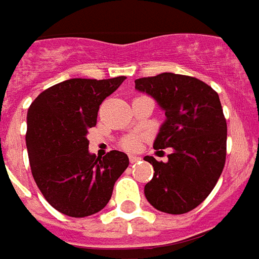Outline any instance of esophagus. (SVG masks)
Wrapping results in <instances>:
<instances>
[{"instance_id":"1","label":"esophagus","mask_w":259,"mask_h":259,"mask_svg":"<svg viewBox=\"0 0 259 259\" xmlns=\"http://www.w3.org/2000/svg\"><path fill=\"white\" fill-rule=\"evenodd\" d=\"M138 160H141V157H138V156H135V155H130V162H131V164L137 163Z\"/></svg>"}]
</instances>
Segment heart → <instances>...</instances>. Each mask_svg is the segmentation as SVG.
I'll use <instances>...</instances> for the list:
<instances>
[{"instance_id":"heart-1","label":"heart","mask_w":259,"mask_h":259,"mask_svg":"<svg viewBox=\"0 0 259 259\" xmlns=\"http://www.w3.org/2000/svg\"><path fill=\"white\" fill-rule=\"evenodd\" d=\"M122 146L128 150H135L139 146V139L137 137H126L122 141Z\"/></svg>"}]
</instances>
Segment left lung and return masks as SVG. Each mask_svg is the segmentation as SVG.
<instances>
[{"instance_id":"8db88e82","label":"left lung","mask_w":259,"mask_h":259,"mask_svg":"<svg viewBox=\"0 0 259 259\" xmlns=\"http://www.w3.org/2000/svg\"><path fill=\"white\" fill-rule=\"evenodd\" d=\"M135 89L153 97L166 114L153 148H173L167 163L144 157L155 170L145 197L160 212L187 213L210 194L226 162L227 124L219 95L202 80L171 72L139 78Z\"/></svg>"}]
</instances>
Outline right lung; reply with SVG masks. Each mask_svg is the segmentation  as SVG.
I'll use <instances>...</instances> for the list:
<instances>
[{
  "mask_svg": "<svg viewBox=\"0 0 259 259\" xmlns=\"http://www.w3.org/2000/svg\"><path fill=\"white\" fill-rule=\"evenodd\" d=\"M124 79L64 80L41 92L27 110L33 179L47 202L67 216L85 218L102 210L130 164L124 152L111 150L103 157L89 153L86 138L96 125L100 104Z\"/></svg>",
  "mask_w": 259,
  "mask_h": 259,
  "instance_id": "1",
  "label": "right lung"
}]
</instances>
